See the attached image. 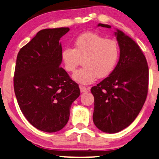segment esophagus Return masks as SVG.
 <instances>
[{"instance_id": "obj_1", "label": "esophagus", "mask_w": 159, "mask_h": 159, "mask_svg": "<svg viewBox=\"0 0 159 159\" xmlns=\"http://www.w3.org/2000/svg\"><path fill=\"white\" fill-rule=\"evenodd\" d=\"M80 90L81 92H87V91H90V87L80 86Z\"/></svg>"}]
</instances>
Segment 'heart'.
Listing matches in <instances>:
<instances>
[{
  "instance_id": "obj_1",
  "label": "heart",
  "mask_w": 159,
  "mask_h": 159,
  "mask_svg": "<svg viewBox=\"0 0 159 159\" xmlns=\"http://www.w3.org/2000/svg\"><path fill=\"white\" fill-rule=\"evenodd\" d=\"M120 48L117 41L94 32L79 35L73 42V48H66L61 53L64 68L69 73L75 72L83 60L84 68L73 75L82 84L94 82L111 74L119 60Z\"/></svg>"
}]
</instances>
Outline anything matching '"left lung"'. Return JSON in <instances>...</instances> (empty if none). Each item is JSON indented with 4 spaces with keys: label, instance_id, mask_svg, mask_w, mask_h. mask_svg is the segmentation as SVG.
<instances>
[{
    "label": "left lung",
    "instance_id": "1",
    "mask_svg": "<svg viewBox=\"0 0 159 159\" xmlns=\"http://www.w3.org/2000/svg\"><path fill=\"white\" fill-rule=\"evenodd\" d=\"M98 26L111 28L107 24ZM120 60L108 77L91 89L94 97L93 121L100 130L115 133L133 122L148 91V66L139 46L122 31L115 32Z\"/></svg>",
    "mask_w": 159,
    "mask_h": 159
}]
</instances>
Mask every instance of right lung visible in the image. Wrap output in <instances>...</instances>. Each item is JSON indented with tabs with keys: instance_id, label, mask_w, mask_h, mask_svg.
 <instances>
[{
	"instance_id": "1",
	"label": "right lung",
	"mask_w": 159,
	"mask_h": 159,
	"mask_svg": "<svg viewBox=\"0 0 159 159\" xmlns=\"http://www.w3.org/2000/svg\"><path fill=\"white\" fill-rule=\"evenodd\" d=\"M70 29L39 31L17 55L13 88L20 109L38 129L55 133L66 126L72 103L79 97L78 84L60 67V39Z\"/></svg>"
}]
</instances>
